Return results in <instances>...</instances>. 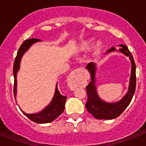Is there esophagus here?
I'll return each mask as SVG.
<instances>
[{
    "label": "esophagus",
    "mask_w": 146,
    "mask_h": 146,
    "mask_svg": "<svg viewBox=\"0 0 146 146\" xmlns=\"http://www.w3.org/2000/svg\"><path fill=\"white\" fill-rule=\"evenodd\" d=\"M82 73V69H77L72 72V73L69 74L68 77V86L72 91H74L80 86Z\"/></svg>",
    "instance_id": "esophagus-1"
}]
</instances>
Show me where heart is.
<instances>
[{
    "label": "heart",
    "instance_id": "1",
    "mask_svg": "<svg viewBox=\"0 0 146 146\" xmlns=\"http://www.w3.org/2000/svg\"><path fill=\"white\" fill-rule=\"evenodd\" d=\"M93 39L92 38H88V39L82 40L77 44L76 47V51L77 52H86L90 48L92 44ZM103 47V42L101 40H98L92 46V53L93 55H96L100 52Z\"/></svg>",
    "mask_w": 146,
    "mask_h": 146
}]
</instances>
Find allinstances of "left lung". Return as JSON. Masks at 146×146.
<instances>
[{
	"label": "left lung",
	"mask_w": 146,
	"mask_h": 146,
	"mask_svg": "<svg viewBox=\"0 0 146 146\" xmlns=\"http://www.w3.org/2000/svg\"><path fill=\"white\" fill-rule=\"evenodd\" d=\"M119 52H122L129 57L131 60V76H130L129 86L128 91L121 100L116 102H106L100 99L96 91V64L94 62L89 63L86 66V69L88 71L91 75V81L86 86V91L88 95V101L86 104V108L88 113H91L96 119H113L118 117L124 111L133 97L136 88V66L132 55L129 52L128 47L124 44H119ZM114 47L108 50L106 54L115 51Z\"/></svg>",
	"instance_id": "1"
}]
</instances>
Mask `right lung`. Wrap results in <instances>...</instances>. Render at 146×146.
Here are the masks:
<instances>
[{
    "label": "right lung",
    "mask_w": 146,
    "mask_h": 146,
    "mask_svg": "<svg viewBox=\"0 0 146 146\" xmlns=\"http://www.w3.org/2000/svg\"><path fill=\"white\" fill-rule=\"evenodd\" d=\"M41 40L38 38H31V39L25 40V42L22 44L20 49L18 50L16 58L14 63V68H13V74L15 77V84H14V95L15 98H16L17 95V74L18 71L20 70V61H21L22 57L23 55L28 51V49L31 47L32 44H33L36 42H40ZM66 100V96H63L59 92L58 89V82L56 83L55 86V91L54 94L53 98L52 101L48 104L44 109H43L42 111L38 112L37 113H32V114H28L23 111L22 112L25 116L28 117L30 120L37 123H50L56 119L58 117L63 113L65 108V103Z\"/></svg>",
    "instance_id": "add662e5"
}]
</instances>
